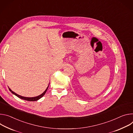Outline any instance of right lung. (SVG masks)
Segmentation results:
<instances>
[{
    "instance_id": "right-lung-1",
    "label": "right lung",
    "mask_w": 133,
    "mask_h": 133,
    "mask_svg": "<svg viewBox=\"0 0 133 133\" xmlns=\"http://www.w3.org/2000/svg\"><path fill=\"white\" fill-rule=\"evenodd\" d=\"M48 87H49V86H48ZM48 87L47 88V89L45 90V91H44V92L42 94H41V95H39V96H37V97H30V98H29V97H22V96H19V95L16 94V93H15L14 92H13V91L10 89V88H9V89L10 91L11 92L12 94H13L14 95L16 96L17 97H18V98H21V99H23V100H27V101H37V100H38V99H39L40 98H41L44 95H45V93H46V91H47V90H48Z\"/></svg>"
}]
</instances>
